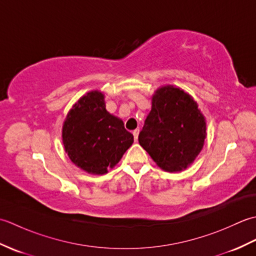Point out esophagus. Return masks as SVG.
<instances>
[{
	"label": "esophagus",
	"mask_w": 256,
	"mask_h": 256,
	"mask_svg": "<svg viewBox=\"0 0 256 256\" xmlns=\"http://www.w3.org/2000/svg\"><path fill=\"white\" fill-rule=\"evenodd\" d=\"M138 133H140V130H138V128L134 130V131H133V135H134V140H135V142H136V140H138Z\"/></svg>",
	"instance_id": "1"
}]
</instances>
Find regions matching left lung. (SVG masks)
<instances>
[{"label": "left lung", "instance_id": "obj_1", "mask_svg": "<svg viewBox=\"0 0 256 256\" xmlns=\"http://www.w3.org/2000/svg\"><path fill=\"white\" fill-rule=\"evenodd\" d=\"M206 118L192 96L164 86L152 98V110L140 132V145L165 172H182L204 148Z\"/></svg>", "mask_w": 256, "mask_h": 256}]
</instances>
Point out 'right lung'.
<instances>
[{"label": "right lung", "instance_id": "right-lung-1", "mask_svg": "<svg viewBox=\"0 0 256 256\" xmlns=\"http://www.w3.org/2000/svg\"><path fill=\"white\" fill-rule=\"evenodd\" d=\"M133 142L122 120L106 111L104 94L98 90L81 96L62 125V143L70 160L94 175L116 166Z\"/></svg>", "mask_w": 256, "mask_h": 256}]
</instances>
